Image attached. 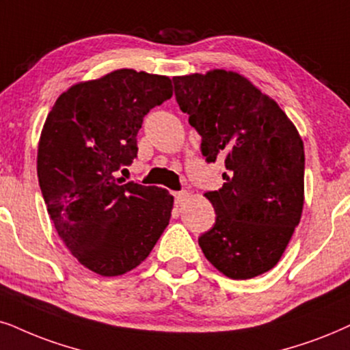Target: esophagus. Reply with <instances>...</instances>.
Masks as SVG:
<instances>
[{
	"instance_id": "34e87169",
	"label": "esophagus",
	"mask_w": 350,
	"mask_h": 350,
	"mask_svg": "<svg viewBox=\"0 0 350 350\" xmlns=\"http://www.w3.org/2000/svg\"><path fill=\"white\" fill-rule=\"evenodd\" d=\"M174 200H176V205H184L185 202L189 200V192H185V190H180V192H176L174 193Z\"/></svg>"
}]
</instances>
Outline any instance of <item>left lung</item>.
<instances>
[{
	"mask_svg": "<svg viewBox=\"0 0 350 350\" xmlns=\"http://www.w3.org/2000/svg\"><path fill=\"white\" fill-rule=\"evenodd\" d=\"M172 81L179 108L202 135L203 157L226 166L223 187L205 193L216 221L198 245L224 276H260L280 262L302 216L299 131L271 96L234 70Z\"/></svg>",
	"mask_w": 350,
	"mask_h": 350,
	"instance_id": "obj_1",
	"label": "left lung"
}]
</instances>
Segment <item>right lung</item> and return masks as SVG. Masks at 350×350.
<instances>
[{"mask_svg": "<svg viewBox=\"0 0 350 350\" xmlns=\"http://www.w3.org/2000/svg\"><path fill=\"white\" fill-rule=\"evenodd\" d=\"M172 96L171 79L116 69L74 83L48 113L37 172L48 215L79 263L100 276L139 267L170 224L166 189L116 178L137 157L144 116Z\"/></svg>", "mask_w": 350, "mask_h": 350, "instance_id": "add662e5", "label": "right lung"}]
</instances>
